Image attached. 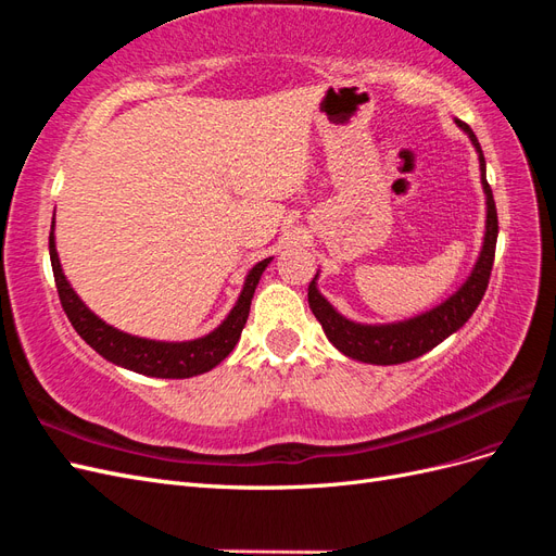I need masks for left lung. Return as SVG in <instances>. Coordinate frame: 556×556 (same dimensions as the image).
I'll use <instances>...</instances> for the list:
<instances>
[{"label": "left lung", "instance_id": "1", "mask_svg": "<svg viewBox=\"0 0 556 556\" xmlns=\"http://www.w3.org/2000/svg\"><path fill=\"white\" fill-rule=\"evenodd\" d=\"M457 125L468 134L470 143H473L478 160H480V182L486 199V220H484V237L480 255L470 268L468 278L462 282V288L447 296L443 304L433 306L431 311L419 313L408 319H399V323H384V325H364L355 323L345 315L336 311L329 301L317 290V276L308 285V306L317 323L323 325L327 339L333 348L343 352L345 357H352L364 364H378V366H392L422 357L425 352L443 343L447 336L462 329L468 317L476 313L478 304L484 296L486 282H490L492 264H494V250L498 237V217L496 204L490 182H486V164L482 148L476 139L473 129L466 123L457 121Z\"/></svg>", "mask_w": 556, "mask_h": 556}]
</instances>
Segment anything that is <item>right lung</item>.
<instances>
[{"instance_id": "add662e5", "label": "right lung", "mask_w": 556, "mask_h": 556, "mask_svg": "<svg viewBox=\"0 0 556 556\" xmlns=\"http://www.w3.org/2000/svg\"><path fill=\"white\" fill-rule=\"evenodd\" d=\"M48 250H50V264H53V276H55L62 308L66 317H70L74 329L78 331L80 339L115 366L129 368L134 374L150 376V378H174V380L206 374L229 355L233 345H237L241 339V331L245 327V319L252 304V294L257 290V282L264 274V268L274 260V257H266L250 268L237 304H233L229 315L211 333L192 341H153V339H141V336L125 333L121 329L106 325L102 317L94 315L86 304H83V299L74 292L72 282L66 280L62 271L58 248H55V217H53V225H50Z\"/></svg>"}]
</instances>
